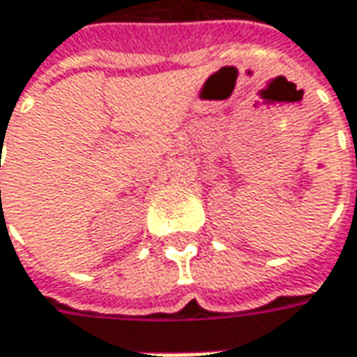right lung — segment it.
Listing matches in <instances>:
<instances>
[{"mask_svg": "<svg viewBox=\"0 0 357 357\" xmlns=\"http://www.w3.org/2000/svg\"><path fill=\"white\" fill-rule=\"evenodd\" d=\"M0 195H1V192H0Z\"/></svg>", "mask_w": 357, "mask_h": 357, "instance_id": "add662e5", "label": "right lung"}]
</instances>
